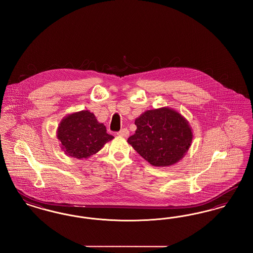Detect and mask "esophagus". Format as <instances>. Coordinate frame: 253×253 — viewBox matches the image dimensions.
I'll use <instances>...</instances> for the list:
<instances>
[{"instance_id": "esophagus-1", "label": "esophagus", "mask_w": 253, "mask_h": 253, "mask_svg": "<svg viewBox=\"0 0 253 253\" xmlns=\"http://www.w3.org/2000/svg\"><path fill=\"white\" fill-rule=\"evenodd\" d=\"M129 130L128 129H122L120 132H118V135L122 136V137H128L129 136Z\"/></svg>"}]
</instances>
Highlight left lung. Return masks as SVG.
I'll list each match as a JSON object with an SVG mask.
<instances>
[{
    "label": "left lung",
    "mask_w": 253,
    "mask_h": 253,
    "mask_svg": "<svg viewBox=\"0 0 253 253\" xmlns=\"http://www.w3.org/2000/svg\"><path fill=\"white\" fill-rule=\"evenodd\" d=\"M135 133L128 143L156 167L179 162L193 141V129L180 113L169 107L147 110L135 119Z\"/></svg>",
    "instance_id": "left-lung-1"
}]
</instances>
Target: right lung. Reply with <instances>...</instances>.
Here are the masks:
<instances>
[{"instance_id":"1","label":"right lung","mask_w":253,"mask_h":253,"mask_svg":"<svg viewBox=\"0 0 253 253\" xmlns=\"http://www.w3.org/2000/svg\"><path fill=\"white\" fill-rule=\"evenodd\" d=\"M57 137L61 150L69 157L84 159L93 156L114 136L93 113L83 110L67 115L59 124Z\"/></svg>"}]
</instances>
